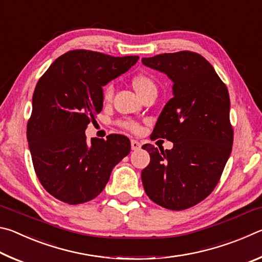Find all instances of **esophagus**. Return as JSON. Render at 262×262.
I'll list each match as a JSON object with an SVG mask.
<instances>
[{"instance_id": "34e87169", "label": "esophagus", "mask_w": 262, "mask_h": 262, "mask_svg": "<svg viewBox=\"0 0 262 262\" xmlns=\"http://www.w3.org/2000/svg\"><path fill=\"white\" fill-rule=\"evenodd\" d=\"M130 144H132V149H133V150H140V149H141V143H140L139 141L132 140Z\"/></svg>"}]
</instances>
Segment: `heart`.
Listing matches in <instances>:
<instances>
[{
	"instance_id": "1",
	"label": "heart",
	"mask_w": 262,
	"mask_h": 262,
	"mask_svg": "<svg viewBox=\"0 0 262 262\" xmlns=\"http://www.w3.org/2000/svg\"><path fill=\"white\" fill-rule=\"evenodd\" d=\"M132 83H133V86L135 89V91L140 95V97L143 96L145 92L156 90V83H155L154 79L150 76H148V75H144V74L137 75V76L133 78ZM113 94H114L113 83H107L103 88V99L105 101H111L113 98ZM119 125L125 128V129L134 132V133L140 132L141 129L139 123H136L135 121H132V120H122L119 122Z\"/></svg>"
}]
</instances>
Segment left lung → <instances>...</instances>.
Masks as SVG:
<instances>
[{"instance_id": "left-lung-1", "label": "left lung", "mask_w": 262, "mask_h": 262, "mask_svg": "<svg viewBox=\"0 0 262 262\" xmlns=\"http://www.w3.org/2000/svg\"><path fill=\"white\" fill-rule=\"evenodd\" d=\"M144 66L173 81V97L164 106L150 139L173 142L164 150L152 144L142 170L145 193L158 206L185 210L219 184L233 143L228 88L202 55L181 51L142 59Z\"/></svg>"}]
</instances>
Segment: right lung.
<instances>
[{
	"label": "right lung",
	"mask_w": 262,
	"mask_h": 262,
	"mask_svg": "<svg viewBox=\"0 0 262 262\" xmlns=\"http://www.w3.org/2000/svg\"><path fill=\"white\" fill-rule=\"evenodd\" d=\"M137 60L74 50L57 57L39 78L26 136L35 174L57 200L79 205L98 196L113 167L130 152L127 136L88 141L85 129L103 110V86Z\"/></svg>",
	"instance_id": "1"
}]
</instances>
